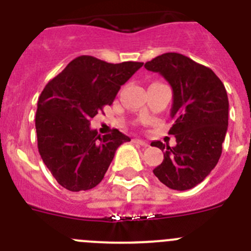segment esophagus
<instances>
[{"instance_id":"obj_1","label":"esophagus","mask_w":251,"mask_h":251,"mask_svg":"<svg viewBox=\"0 0 251 251\" xmlns=\"http://www.w3.org/2000/svg\"><path fill=\"white\" fill-rule=\"evenodd\" d=\"M133 142H134V143H137V145H139V146H143V147H147V146H148L147 142L143 141V139L134 138V139H133Z\"/></svg>"}]
</instances>
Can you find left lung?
Instances as JSON below:
<instances>
[{"instance_id":"1","label":"left lung","mask_w":251,"mask_h":251,"mask_svg":"<svg viewBox=\"0 0 251 251\" xmlns=\"http://www.w3.org/2000/svg\"><path fill=\"white\" fill-rule=\"evenodd\" d=\"M145 68L159 73L174 90V126L168 133L176 137L177 145L151 143L165 151L153 174L172 190H190L202 182L220 159L229 123L225 86L211 69L177 52L159 55Z\"/></svg>"}]
</instances>
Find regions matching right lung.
<instances>
[{"instance_id":"right-lung-1","label":"right lung","mask_w":251,"mask_h":251,"mask_svg":"<svg viewBox=\"0 0 251 251\" xmlns=\"http://www.w3.org/2000/svg\"><path fill=\"white\" fill-rule=\"evenodd\" d=\"M143 63L110 64L89 55L75 57L49 81L37 101V148L59 185L86 191L103 179L117 148L130 138L118 129L100 136L90 119L110 105Z\"/></svg>"}]
</instances>
